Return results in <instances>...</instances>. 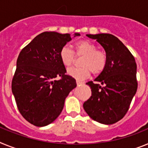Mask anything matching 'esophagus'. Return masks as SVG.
<instances>
[{
    "label": "esophagus",
    "mask_w": 148,
    "mask_h": 148,
    "mask_svg": "<svg viewBox=\"0 0 148 148\" xmlns=\"http://www.w3.org/2000/svg\"><path fill=\"white\" fill-rule=\"evenodd\" d=\"M83 82L82 81H79V80H77V86H81V85L83 84Z\"/></svg>",
    "instance_id": "1"
}]
</instances>
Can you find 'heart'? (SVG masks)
<instances>
[{
  "label": "heart",
  "instance_id": "heart-1",
  "mask_svg": "<svg viewBox=\"0 0 148 148\" xmlns=\"http://www.w3.org/2000/svg\"><path fill=\"white\" fill-rule=\"evenodd\" d=\"M76 53L71 47L64 46L61 48L60 56L65 66H71L78 56H83L81 67H71L68 69L69 75L78 80L87 78L91 72L93 74H101L104 70L108 61L107 54L103 49H97V46L88 40H80L75 43Z\"/></svg>",
  "mask_w": 148,
  "mask_h": 148
}]
</instances>
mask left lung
<instances>
[{"label": "left lung", "instance_id": "8db88e82", "mask_svg": "<svg viewBox=\"0 0 148 148\" xmlns=\"http://www.w3.org/2000/svg\"><path fill=\"white\" fill-rule=\"evenodd\" d=\"M106 51L105 69L95 79L86 83L92 96L83 108L88 116L103 124H115L124 117L136 95L138 82L134 56L119 38L112 34H88Z\"/></svg>", "mask_w": 148, "mask_h": 148}]
</instances>
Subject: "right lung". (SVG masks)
<instances>
[{
	"label": "right lung",
	"mask_w": 148,
	"mask_h": 148,
	"mask_svg": "<svg viewBox=\"0 0 148 148\" xmlns=\"http://www.w3.org/2000/svg\"><path fill=\"white\" fill-rule=\"evenodd\" d=\"M75 36H79L75 33ZM71 40L70 34L44 32L21 51L12 80L18 110L29 123L44 127L60 115L76 80L66 74L60 50ZM60 76L56 81L55 78Z\"/></svg>",
	"instance_id": "add662e5"
}]
</instances>
